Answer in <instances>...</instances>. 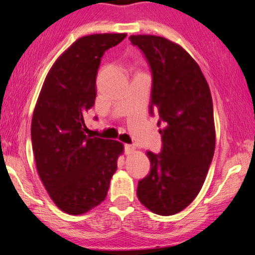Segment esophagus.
<instances>
[{"label": "esophagus", "instance_id": "obj_1", "mask_svg": "<svg viewBox=\"0 0 255 255\" xmlns=\"http://www.w3.org/2000/svg\"><path fill=\"white\" fill-rule=\"evenodd\" d=\"M136 147L134 145H131V144H127L126 146H125V152H126V154L131 153V152L135 151Z\"/></svg>", "mask_w": 255, "mask_h": 255}]
</instances>
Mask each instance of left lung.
<instances>
[{"mask_svg": "<svg viewBox=\"0 0 255 255\" xmlns=\"http://www.w3.org/2000/svg\"><path fill=\"white\" fill-rule=\"evenodd\" d=\"M152 71L150 112L164 128L159 154L146 152L150 174L138 182V200L159 215L183 211L198 195L215 150L212 95L196 60L180 44L157 35H130Z\"/></svg>", "mask_w": 255, "mask_h": 255, "instance_id": "left-lung-1", "label": "left lung"}]
</instances>
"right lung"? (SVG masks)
Masks as SVG:
<instances>
[{"instance_id": "obj_1", "label": "right lung", "mask_w": 255, "mask_h": 255, "mask_svg": "<svg viewBox=\"0 0 255 255\" xmlns=\"http://www.w3.org/2000/svg\"><path fill=\"white\" fill-rule=\"evenodd\" d=\"M126 36L91 34L72 43L48 72L34 109L30 136L37 173L67 214H83L105 199L124 153L123 143L87 135L85 116L95 104L101 58Z\"/></svg>"}]
</instances>
